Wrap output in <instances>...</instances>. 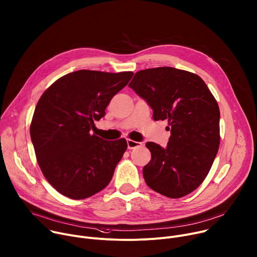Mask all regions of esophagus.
Instances as JSON below:
<instances>
[{
	"mask_svg": "<svg viewBox=\"0 0 257 257\" xmlns=\"http://www.w3.org/2000/svg\"><path fill=\"white\" fill-rule=\"evenodd\" d=\"M127 145H128V149H129V150H133V149H135V148H139V146L142 145V143L139 142V141H134V140L128 139V140H127Z\"/></svg>",
	"mask_w": 257,
	"mask_h": 257,
	"instance_id": "34e87169",
	"label": "esophagus"
}]
</instances>
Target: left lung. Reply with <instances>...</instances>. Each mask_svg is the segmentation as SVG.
Segmentation results:
<instances>
[{"instance_id":"obj_1","label":"left lung","mask_w":257,"mask_h":257,"mask_svg":"<svg viewBox=\"0 0 257 257\" xmlns=\"http://www.w3.org/2000/svg\"><path fill=\"white\" fill-rule=\"evenodd\" d=\"M131 87L153 108L154 119L168 120L166 148L146 142L152 160L145 183L170 198L195 190L207 176L219 145V108L204 81L191 72L159 67L135 73Z\"/></svg>"}]
</instances>
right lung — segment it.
<instances>
[{"mask_svg": "<svg viewBox=\"0 0 257 257\" xmlns=\"http://www.w3.org/2000/svg\"><path fill=\"white\" fill-rule=\"evenodd\" d=\"M132 76L133 72L79 70L59 78L41 96L30 137L44 176L61 194L84 199L111 182L126 139L106 141L90 129Z\"/></svg>", "mask_w": 257, "mask_h": 257, "instance_id": "obj_1", "label": "right lung"}]
</instances>
